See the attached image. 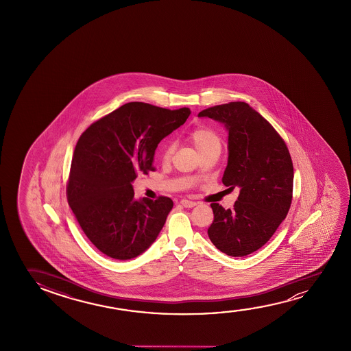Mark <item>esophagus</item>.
Wrapping results in <instances>:
<instances>
[{"mask_svg":"<svg viewBox=\"0 0 351 351\" xmlns=\"http://www.w3.org/2000/svg\"><path fill=\"white\" fill-rule=\"evenodd\" d=\"M181 204H182V206L188 207V208L197 206V202H192V200H187V199H183V200H181Z\"/></svg>","mask_w":351,"mask_h":351,"instance_id":"esophagus-1","label":"esophagus"}]
</instances>
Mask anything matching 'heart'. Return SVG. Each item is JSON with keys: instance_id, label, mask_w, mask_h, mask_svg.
<instances>
[{"instance_id": "b5f03b06", "label": "heart", "mask_w": 351, "mask_h": 351, "mask_svg": "<svg viewBox=\"0 0 351 351\" xmlns=\"http://www.w3.org/2000/svg\"><path fill=\"white\" fill-rule=\"evenodd\" d=\"M188 139L194 145V147L199 151V154H206L208 152H221V139L216 130H212L207 125H200L191 130L188 134ZM175 145L173 141H165L162 149V158L168 160L173 156Z\"/></svg>"}]
</instances>
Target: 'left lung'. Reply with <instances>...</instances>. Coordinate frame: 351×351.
<instances>
[{
  "label": "left lung",
  "mask_w": 351,
  "mask_h": 351,
  "mask_svg": "<svg viewBox=\"0 0 351 351\" xmlns=\"http://www.w3.org/2000/svg\"><path fill=\"white\" fill-rule=\"evenodd\" d=\"M226 125L229 158L221 181L240 187L234 208L213 202L207 230L212 243L230 256H245L272 237L293 200V167L288 146L269 121L245 101L199 112Z\"/></svg>",
  "instance_id": "1"
}]
</instances>
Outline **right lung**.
Instances as JSON below:
<instances>
[{"mask_svg":"<svg viewBox=\"0 0 351 351\" xmlns=\"http://www.w3.org/2000/svg\"><path fill=\"white\" fill-rule=\"evenodd\" d=\"M191 110L130 101L93 122L77 140L67 200L87 239L112 259L128 260L157 239L173 202L135 200L132 182L154 171L160 140L182 125Z\"/></svg>","mask_w":351,"mask_h":351,"instance_id":"obj_1","label":"right lung"}]
</instances>
